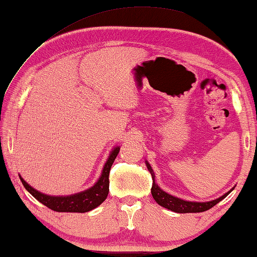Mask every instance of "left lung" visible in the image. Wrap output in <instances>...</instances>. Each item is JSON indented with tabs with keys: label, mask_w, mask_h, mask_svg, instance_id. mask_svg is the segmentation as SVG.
<instances>
[{
	"label": "left lung",
	"mask_w": 257,
	"mask_h": 257,
	"mask_svg": "<svg viewBox=\"0 0 257 257\" xmlns=\"http://www.w3.org/2000/svg\"><path fill=\"white\" fill-rule=\"evenodd\" d=\"M146 167H148L149 172L152 175V189H151V193H152V197L154 200L157 201L161 207L164 208H167L172 211H175V213H180V214H185V213H201V211H206L210 209L211 207H214L216 203L219 201H222L224 198L227 197L232 191H233L234 187H232L230 191H227L226 193H224L221 197L217 199H214V200L210 201H205V202H199V201H189V200H183L181 198L175 197V195H172L169 193H167L166 191H164L156 183V175H154V172L152 169V167L148 162V160H145Z\"/></svg>",
	"instance_id": "left-lung-1"
}]
</instances>
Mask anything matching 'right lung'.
Instances as JSON below:
<instances>
[{
  "mask_svg": "<svg viewBox=\"0 0 257 257\" xmlns=\"http://www.w3.org/2000/svg\"><path fill=\"white\" fill-rule=\"evenodd\" d=\"M120 151V146H115L109 153L106 162L103 167L101 174L95 184L89 189L81 191L79 193L70 194V195H49L46 193L40 192L31 186L24 178L19 175L20 181L25 189L30 192L36 200L43 203L48 208L60 213H87L98 207L101 202L105 201L108 194V175L114 160Z\"/></svg>",
  "mask_w": 257,
  "mask_h": 257,
  "instance_id": "right-lung-1",
  "label": "right lung"
}]
</instances>
